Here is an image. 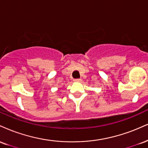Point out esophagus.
Segmentation results:
<instances>
[{"instance_id":"1","label":"esophagus","mask_w":148,"mask_h":148,"mask_svg":"<svg viewBox=\"0 0 148 148\" xmlns=\"http://www.w3.org/2000/svg\"><path fill=\"white\" fill-rule=\"evenodd\" d=\"M74 81H75V82H80V81H81V79H75L74 80Z\"/></svg>"}]
</instances>
